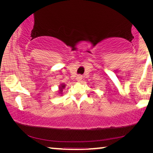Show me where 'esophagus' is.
<instances>
[{
	"label": "esophagus",
	"mask_w": 153,
	"mask_h": 153,
	"mask_svg": "<svg viewBox=\"0 0 153 153\" xmlns=\"http://www.w3.org/2000/svg\"><path fill=\"white\" fill-rule=\"evenodd\" d=\"M76 79V81H78V82H80V81L82 80V76H81V75H78Z\"/></svg>",
	"instance_id": "1"
}]
</instances>
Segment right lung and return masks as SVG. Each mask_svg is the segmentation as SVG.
<instances>
[{
    "mask_svg": "<svg viewBox=\"0 0 153 153\" xmlns=\"http://www.w3.org/2000/svg\"><path fill=\"white\" fill-rule=\"evenodd\" d=\"M65 84H64V83H61L59 85V88H58V93L60 94V95H62V91H63V89H65Z\"/></svg>",
    "mask_w": 153,
    "mask_h": 153,
    "instance_id": "obj_1",
    "label": "right lung"
}]
</instances>
